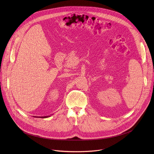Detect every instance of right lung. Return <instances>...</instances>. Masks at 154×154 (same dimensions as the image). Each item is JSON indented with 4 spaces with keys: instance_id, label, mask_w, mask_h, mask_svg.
Wrapping results in <instances>:
<instances>
[{
    "instance_id": "obj_1",
    "label": "right lung",
    "mask_w": 154,
    "mask_h": 154,
    "mask_svg": "<svg viewBox=\"0 0 154 154\" xmlns=\"http://www.w3.org/2000/svg\"><path fill=\"white\" fill-rule=\"evenodd\" d=\"M48 117H49V116H42V117H40L41 118H48Z\"/></svg>"
}]
</instances>
